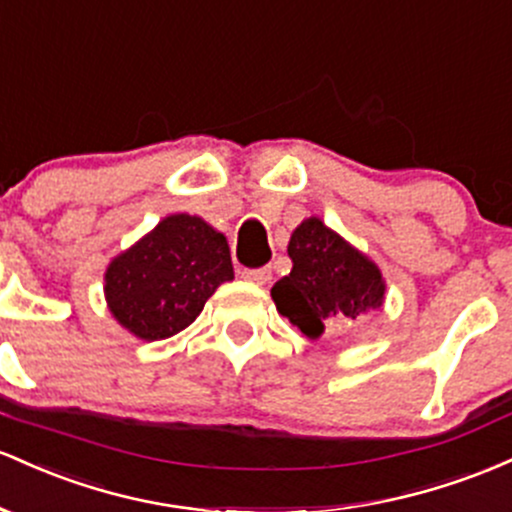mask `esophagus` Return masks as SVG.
<instances>
[{"label": "esophagus", "instance_id": "34e87169", "mask_svg": "<svg viewBox=\"0 0 512 512\" xmlns=\"http://www.w3.org/2000/svg\"><path fill=\"white\" fill-rule=\"evenodd\" d=\"M271 268L268 266H261V268H244L241 271V278L251 280V283H258V285H266L268 280H271Z\"/></svg>", "mask_w": 512, "mask_h": 512}]
</instances>
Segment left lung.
Returning <instances> with one entry per match:
<instances>
[{
  "instance_id": "left-lung-1",
  "label": "left lung",
  "mask_w": 512,
  "mask_h": 512,
  "mask_svg": "<svg viewBox=\"0 0 512 512\" xmlns=\"http://www.w3.org/2000/svg\"><path fill=\"white\" fill-rule=\"evenodd\" d=\"M287 256L292 271L273 285L271 295L278 312L304 336L319 338L324 329L346 326L382 307L384 280L375 263L317 217L292 232Z\"/></svg>"
}]
</instances>
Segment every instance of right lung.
Returning <instances> with one entry per match:
<instances>
[{"label":"right lung","instance_id":"add662e5","mask_svg":"<svg viewBox=\"0 0 512 512\" xmlns=\"http://www.w3.org/2000/svg\"><path fill=\"white\" fill-rule=\"evenodd\" d=\"M225 234L200 217L171 215L106 271V300L125 329L162 341L191 326L217 285L232 280Z\"/></svg>","mask_w":512,"mask_h":512}]
</instances>
